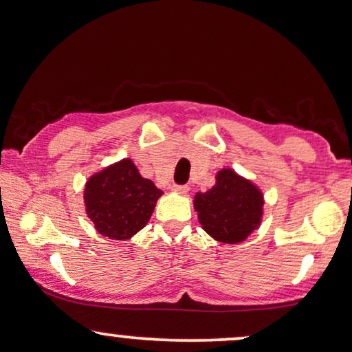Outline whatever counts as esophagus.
Returning <instances> with one entry per match:
<instances>
[{
    "label": "esophagus",
    "instance_id": "34e87169",
    "mask_svg": "<svg viewBox=\"0 0 352 352\" xmlns=\"http://www.w3.org/2000/svg\"><path fill=\"white\" fill-rule=\"evenodd\" d=\"M171 190L173 192H177V194H186L189 190L188 186H179V184H173L171 186Z\"/></svg>",
    "mask_w": 352,
    "mask_h": 352
}]
</instances>
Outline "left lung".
Wrapping results in <instances>:
<instances>
[{
	"label": "left lung",
	"mask_w": 352,
	"mask_h": 352,
	"mask_svg": "<svg viewBox=\"0 0 352 352\" xmlns=\"http://www.w3.org/2000/svg\"><path fill=\"white\" fill-rule=\"evenodd\" d=\"M263 206L258 186L230 168L217 173L214 188L194 197L202 228L217 241L228 245L245 241L261 225Z\"/></svg>",
	"instance_id": "obj_1"
}]
</instances>
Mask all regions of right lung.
Segmentation results:
<instances>
[{
  "mask_svg": "<svg viewBox=\"0 0 352 352\" xmlns=\"http://www.w3.org/2000/svg\"><path fill=\"white\" fill-rule=\"evenodd\" d=\"M162 194L132 160L124 158L86 181V214L102 236L129 240L145 227Z\"/></svg>",
  "mask_w": 352,
  "mask_h": 352,
  "instance_id": "add662e5",
  "label": "right lung"
}]
</instances>
